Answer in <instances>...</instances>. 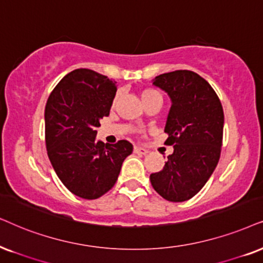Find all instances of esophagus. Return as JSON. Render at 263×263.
<instances>
[{
	"label": "esophagus",
	"mask_w": 263,
	"mask_h": 263,
	"mask_svg": "<svg viewBox=\"0 0 263 263\" xmlns=\"http://www.w3.org/2000/svg\"><path fill=\"white\" fill-rule=\"evenodd\" d=\"M135 153H137V154H141V155H145L148 153V151L145 148H141V147H135Z\"/></svg>",
	"instance_id": "esophagus-1"
}]
</instances>
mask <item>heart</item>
I'll return each mask as SVG.
<instances>
[{"instance_id": "obj_1", "label": "heart", "mask_w": 263, "mask_h": 263, "mask_svg": "<svg viewBox=\"0 0 263 263\" xmlns=\"http://www.w3.org/2000/svg\"><path fill=\"white\" fill-rule=\"evenodd\" d=\"M116 99H118V96H116V98L114 99V103L116 102ZM141 99L143 102V104H145L147 102H151V101H154V99H161V95L159 93L156 89H153V88H145L143 89L141 92Z\"/></svg>"}]
</instances>
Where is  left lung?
Segmentation results:
<instances>
[{"instance_id": "1", "label": "left lung", "mask_w": 263, "mask_h": 263, "mask_svg": "<svg viewBox=\"0 0 263 263\" xmlns=\"http://www.w3.org/2000/svg\"><path fill=\"white\" fill-rule=\"evenodd\" d=\"M171 99L165 144L174 145L164 168L151 182L168 201L189 200L204 187L221 155L224 115L210 84L197 72L176 70L153 80Z\"/></svg>"}]
</instances>
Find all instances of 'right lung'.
Here are the masks:
<instances>
[{"instance_id":"1","label":"right lung","mask_w":263,"mask_h":263,"mask_svg":"<svg viewBox=\"0 0 263 263\" xmlns=\"http://www.w3.org/2000/svg\"><path fill=\"white\" fill-rule=\"evenodd\" d=\"M116 82L76 69L49 95L45 109L46 147L62 183L82 199H97L114 187L122 162L134 151L125 139L115 144L97 141L99 121L109 115Z\"/></svg>"}]
</instances>
